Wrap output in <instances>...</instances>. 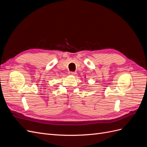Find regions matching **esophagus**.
<instances>
[{
  "label": "esophagus",
  "mask_w": 147,
  "mask_h": 147,
  "mask_svg": "<svg viewBox=\"0 0 147 147\" xmlns=\"http://www.w3.org/2000/svg\"><path fill=\"white\" fill-rule=\"evenodd\" d=\"M69 74L70 75H72V76H75V75L77 74V73H76V72H70L69 73Z\"/></svg>",
  "instance_id": "1"
}]
</instances>
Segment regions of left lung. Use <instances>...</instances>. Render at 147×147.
I'll return each instance as SVG.
<instances>
[{"instance_id":"obj_1","label":"left lung","mask_w":147,"mask_h":147,"mask_svg":"<svg viewBox=\"0 0 147 147\" xmlns=\"http://www.w3.org/2000/svg\"><path fill=\"white\" fill-rule=\"evenodd\" d=\"M84 78H86V77H84Z\"/></svg>"}]
</instances>
